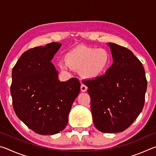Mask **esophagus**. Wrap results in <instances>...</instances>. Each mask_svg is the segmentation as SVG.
<instances>
[{
	"label": "esophagus",
	"mask_w": 156,
	"mask_h": 156,
	"mask_svg": "<svg viewBox=\"0 0 156 156\" xmlns=\"http://www.w3.org/2000/svg\"><path fill=\"white\" fill-rule=\"evenodd\" d=\"M87 89H88V87L85 85V84H81V86H80V90H81V91L85 92V91H87Z\"/></svg>",
	"instance_id": "34e87169"
}]
</instances>
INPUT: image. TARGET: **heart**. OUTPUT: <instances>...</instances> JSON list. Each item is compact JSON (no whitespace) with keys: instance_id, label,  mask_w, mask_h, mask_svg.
Returning a JSON list of instances; mask_svg holds the SVG:
<instances>
[{"instance_id":"heart-1","label":"heart","mask_w":156,"mask_h":156,"mask_svg":"<svg viewBox=\"0 0 156 156\" xmlns=\"http://www.w3.org/2000/svg\"><path fill=\"white\" fill-rule=\"evenodd\" d=\"M66 63L60 60L58 62L60 69L69 70L72 67L80 70L84 78L94 79L106 72L111 62L107 50L103 48H92L80 46L71 50L65 56Z\"/></svg>"}]
</instances>
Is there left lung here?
<instances>
[{
    "label": "left lung",
    "instance_id": "left-lung-1",
    "mask_svg": "<svg viewBox=\"0 0 156 156\" xmlns=\"http://www.w3.org/2000/svg\"><path fill=\"white\" fill-rule=\"evenodd\" d=\"M113 64L105 74L87 80L95 126L102 133L127 129L143 109L147 81L144 67L131 50L109 43Z\"/></svg>",
    "mask_w": 156,
    "mask_h": 156
}]
</instances>
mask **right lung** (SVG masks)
Wrapping results in <instances>:
<instances>
[{
    "mask_svg": "<svg viewBox=\"0 0 156 156\" xmlns=\"http://www.w3.org/2000/svg\"><path fill=\"white\" fill-rule=\"evenodd\" d=\"M62 44L37 47L23 53L12 69L11 95L14 112L29 128L41 135L64 129L80 84L73 78L58 80L51 60Z\"/></svg>",
    "mask_w": 156,
    "mask_h": 156,
    "instance_id": "1",
    "label": "right lung"
}]
</instances>
